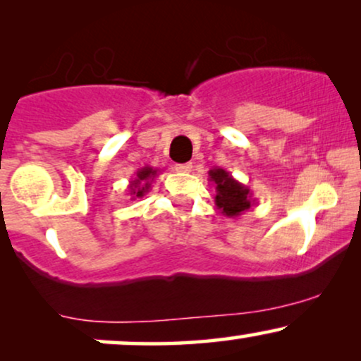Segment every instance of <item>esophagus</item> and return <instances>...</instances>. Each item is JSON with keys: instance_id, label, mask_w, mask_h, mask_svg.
<instances>
[{"instance_id": "1", "label": "esophagus", "mask_w": 361, "mask_h": 361, "mask_svg": "<svg viewBox=\"0 0 361 361\" xmlns=\"http://www.w3.org/2000/svg\"><path fill=\"white\" fill-rule=\"evenodd\" d=\"M192 163H185V164H176L175 169L178 173H190L192 171Z\"/></svg>"}]
</instances>
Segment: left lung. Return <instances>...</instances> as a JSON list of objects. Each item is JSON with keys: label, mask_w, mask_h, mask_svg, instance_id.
I'll list each match as a JSON object with an SVG mask.
<instances>
[{"label": "left lung", "mask_w": 361, "mask_h": 361, "mask_svg": "<svg viewBox=\"0 0 361 361\" xmlns=\"http://www.w3.org/2000/svg\"><path fill=\"white\" fill-rule=\"evenodd\" d=\"M210 181L215 185V205L222 215L239 217L251 205L256 204L252 192L241 181H238L229 171L222 168H212L209 171Z\"/></svg>", "instance_id": "left-lung-1"}]
</instances>
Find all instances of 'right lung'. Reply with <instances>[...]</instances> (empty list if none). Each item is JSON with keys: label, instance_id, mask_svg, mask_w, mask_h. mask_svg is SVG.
Masks as SVG:
<instances>
[{"label": "right lung", "instance_id": "add662e5", "mask_svg": "<svg viewBox=\"0 0 361 361\" xmlns=\"http://www.w3.org/2000/svg\"><path fill=\"white\" fill-rule=\"evenodd\" d=\"M157 169L151 166L140 168L137 173H135V178L130 181L127 186V192L130 195V200H135V198H142L149 190H151L152 181L157 176Z\"/></svg>", "mask_w": 361, "mask_h": 361}]
</instances>
